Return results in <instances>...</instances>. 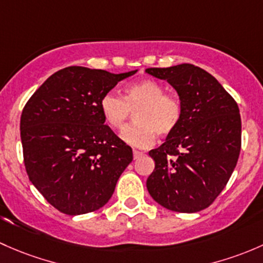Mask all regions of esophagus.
<instances>
[{"mask_svg":"<svg viewBox=\"0 0 263 263\" xmlns=\"http://www.w3.org/2000/svg\"><path fill=\"white\" fill-rule=\"evenodd\" d=\"M143 152H140V151H133V157H134V159H138L139 158V157H142L143 156Z\"/></svg>","mask_w":263,"mask_h":263,"instance_id":"34e87169","label":"esophagus"}]
</instances>
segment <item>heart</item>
<instances>
[{
	"label": "heart",
	"instance_id": "1",
	"mask_svg": "<svg viewBox=\"0 0 263 263\" xmlns=\"http://www.w3.org/2000/svg\"><path fill=\"white\" fill-rule=\"evenodd\" d=\"M100 110L107 125L116 130L124 128L137 111V123L120 133L121 140L135 148L149 147L157 134L166 137L175 132L182 114L178 99L164 95L163 86L153 80H140L126 86L125 99L107 92L101 97Z\"/></svg>",
	"mask_w": 263,
	"mask_h": 263
}]
</instances>
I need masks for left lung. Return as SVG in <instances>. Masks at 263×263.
Instances as JSON below:
<instances>
[{
	"label": "left lung",
	"mask_w": 263,
	"mask_h": 263,
	"mask_svg": "<svg viewBox=\"0 0 263 263\" xmlns=\"http://www.w3.org/2000/svg\"><path fill=\"white\" fill-rule=\"evenodd\" d=\"M145 73L167 81L182 107L175 132L149 152L156 166L148 192L172 212H200L223 191L237 164L242 137L238 105L215 77L194 64Z\"/></svg>",
	"instance_id": "8db88e82"
}]
</instances>
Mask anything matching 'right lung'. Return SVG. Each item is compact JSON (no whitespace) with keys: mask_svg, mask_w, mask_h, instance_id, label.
I'll list each match as a JSON object with an SVG mask.
<instances>
[{"mask_svg":"<svg viewBox=\"0 0 263 263\" xmlns=\"http://www.w3.org/2000/svg\"><path fill=\"white\" fill-rule=\"evenodd\" d=\"M67 67L51 74L26 102L20 134L29 180L68 215L104 206L133 161V151L107 125L100 101L135 74Z\"/></svg>","mask_w":263,"mask_h":263,"instance_id":"1","label":"right lung"}]
</instances>
